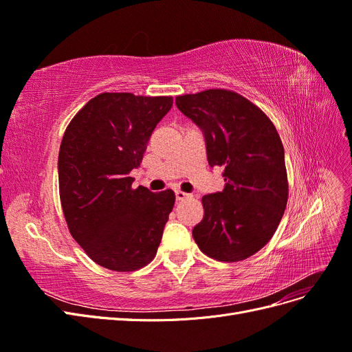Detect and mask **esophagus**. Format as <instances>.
Masks as SVG:
<instances>
[{
  "instance_id": "esophagus-1",
  "label": "esophagus",
  "mask_w": 352,
  "mask_h": 352,
  "mask_svg": "<svg viewBox=\"0 0 352 352\" xmlns=\"http://www.w3.org/2000/svg\"><path fill=\"white\" fill-rule=\"evenodd\" d=\"M175 197H176V201H184L189 198V194H185L182 190H175Z\"/></svg>"
}]
</instances>
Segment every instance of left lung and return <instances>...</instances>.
<instances>
[{"label":"left lung","mask_w":352,"mask_h":352,"mask_svg":"<svg viewBox=\"0 0 352 352\" xmlns=\"http://www.w3.org/2000/svg\"><path fill=\"white\" fill-rule=\"evenodd\" d=\"M202 131L211 167H223L225 188L202 197L204 217L192 229L199 250L219 261H241L267 243L287 201L285 150L278 131L242 95L208 89L176 98Z\"/></svg>","instance_id":"8db88e82"}]
</instances>
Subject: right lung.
<instances>
[{
	"mask_svg": "<svg viewBox=\"0 0 352 352\" xmlns=\"http://www.w3.org/2000/svg\"><path fill=\"white\" fill-rule=\"evenodd\" d=\"M172 105V97L100 94L63 136V212L74 241L105 269L132 272L155 257L175 194L132 189L129 173L141 166L153 131Z\"/></svg>",
	"mask_w": 352,
	"mask_h": 352,
	"instance_id": "add662e5",
	"label": "right lung"
}]
</instances>
